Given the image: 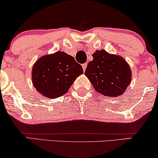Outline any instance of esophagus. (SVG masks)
Instances as JSON below:
<instances>
[{
  "mask_svg": "<svg viewBox=\"0 0 158 158\" xmlns=\"http://www.w3.org/2000/svg\"><path fill=\"white\" fill-rule=\"evenodd\" d=\"M82 67H83V70L85 71V69H86V67H87V64H86V63H85V64H82Z\"/></svg>",
  "mask_w": 158,
  "mask_h": 158,
  "instance_id": "34e87169",
  "label": "esophagus"
}]
</instances>
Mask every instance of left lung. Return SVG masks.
<instances>
[{
    "mask_svg": "<svg viewBox=\"0 0 158 158\" xmlns=\"http://www.w3.org/2000/svg\"><path fill=\"white\" fill-rule=\"evenodd\" d=\"M85 75L98 93L106 97H119L131 81V70L126 61L120 56L104 50L94 53Z\"/></svg>",
    "mask_w": 158,
    "mask_h": 158,
    "instance_id": "1",
    "label": "left lung"
}]
</instances>
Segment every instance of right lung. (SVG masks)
Segmentation results:
<instances>
[{"label": "right lung", "mask_w": 158, "mask_h": 158, "mask_svg": "<svg viewBox=\"0 0 158 158\" xmlns=\"http://www.w3.org/2000/svg\"><path fill=\"white\" fill-rule=\"evenodd\" d=\"M81 65L64 52L45 55L38 59L32 70V80L38 93L49 99L66 94L79 75Z\"/></svg>", "instance_id": "1"}]
</instances>
